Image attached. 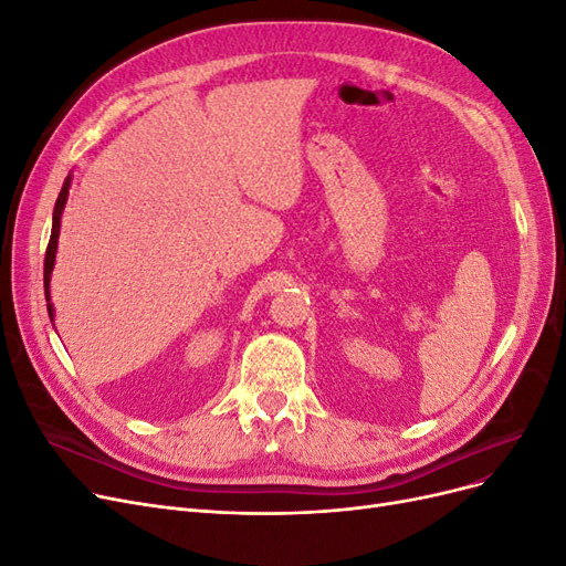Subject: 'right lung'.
<instances>
[{"mask_svg": "<svg viewBox=\"0 0 566 566\" xmlns=\"http://www.w3.org/2000/svg\"><path fill=\"white\" fill-rule=\"evenodd\" d=\"M71 181H73V175H67L65 181H63V188L61 193L56 198V205H54V219H51V238H49V245H46V256H44V295H46V312H49V318L51 323H54V304H51V271H54V262H56V250H59V233H61V214H63V208L67 202V191H71Z\"/></svg>", "mask_w": 566, "mask_h": 566, "instance_id": "obj_1", "label": "right lung"}]
</instances>
